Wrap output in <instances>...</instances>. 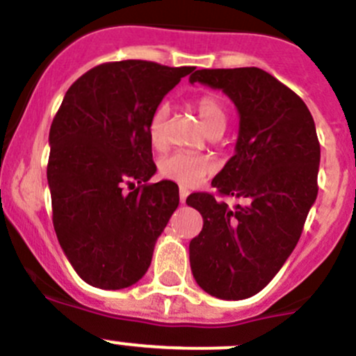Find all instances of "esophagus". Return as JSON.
<instances>
[{
	"label": "esophagus",
	"instance_id": "esophagus-1",
	"mask_svg": "<svg viewBox=\"0 0 356 356\" xmlns=\"http://www.w3.org/2000/svg\"><path fill=\"white\" fill-rule=\"evenodd\" d=\"M189 195V189L188 188H181L179 189V200H181V203H186V198H188Z\"/></svg>",
	"mask_w": 356,
	"mask_h": 356
}]
</instances>
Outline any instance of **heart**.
Instances as JSON below:
<instances>
[{"label": "heart", "instance_id": "1", "mask_svg": "<svg viewBox=\"0 0 356 356\" xmlns=\"http://www.w3.org/2000/svg\"><path fill=\"white\" fill-rule=\"evenodd\" d=\"M195 108L203 120L204 127L210 134L222 132L227 124V111L224 103L215 95H203L195 102ZM168 106L165 103L158 105L152 111L148 120V138L149 143L156 149L165 146V124H167ZM213 170V165L207 156L196 155L189 152H175L172 155L161 158L160 172L165 177L179 182L182 186H195L201 179L207 177Z\"/></svg>", "mask_w": 356, "mask_h": 356}]
</instances>
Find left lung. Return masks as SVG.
Instances as JSON below:
<instances>
[{
  "mask_svg": "<svg viewBox=\"0 0 356 356\" xmlns=\"http://www.w3.org/2000/svg\"><path fill=\"white\" fill-rule=\"evenodd\" d=\"M189 82L222 89L239 111L236 153L211 186L245 201L231 208L210 193L186 200L203 217L189 243L191 270L211 296L245 300L281 270L317 198L315 122L303 99L261 68H201Z\"/></svg>",
  "mask_w": 356,
  "mask_h": 356,
  "instance_id": "left-lung-1",
  "label": "left lung"
}]
</instances>
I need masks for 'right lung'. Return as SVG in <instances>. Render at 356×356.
Masks as SVG:
<instances>
[{
  "instance_id": "right-lung-1",
  "label": "right lung",
  "mask_w": 356,
  "mask_h": 356,
  "mask_svg": "<svg viewBox=\"0 0 356 356\" xmlns=\"http://www.w3.org/2000/svg\"><path fill=\"white\" fill-rule=\"evenodd\" d=\"M193 70L145 60L103 63L68 88L53 118V225L74 270L95 288L136 284L177 208L175 182H148L156 172L148 120ZM127 184L131 193L123 191Z\"/></svg>"
}]
</instances>
